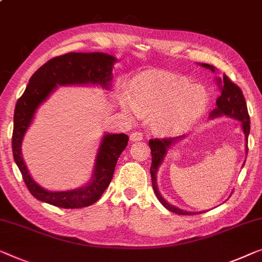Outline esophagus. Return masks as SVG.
<instances>
[{"label": "esophagus", "mask_w": 262, "mask_h": 262, "mask_svg": "<svg viewBox=\"0 0 262 262\" xmlns=\"http://www.w3.org/2000/svg\"><path fill=\"white\" fill-rule=\"evenodd\" d=\"M143 139V134L140 131H136L132 132L130 135V140L131 142H139V140Z\"/></svg>", "instance_id": "obj_1"}]
</instances>
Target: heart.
Returning <instances> with one entry per match:
<instances>
[{
    "instance_id": "heart-1",
    "label": "heart",
    "mask_w": 262,
    "mask_h": 262,
    "mask_svg": "<svg viewBox=\"0 0 262 262\" xmlns=\"http://www.w3.org/2000/svg\"><path fill=\"white\" fill-rule=\"evenodd\" d=\"M130 100L122 106L130 117L151 116V126L158 134H177L200 116L208 103L204 87L190 85L172 74H145L131 86Z\"/></svg>"
}]
</instances>
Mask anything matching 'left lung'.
Wrapping results in <instances>:
<instances>
[{"label":"left lung","instance_id":"obj_1","mask_svg":"<svg viewBox=\"0 0 262 262\" xmlns=\"http://www.w3.org/2000/svg\"><path fill=\"white\" fill-rule=\"evenodd\" d=\"M203 67L209 68V70L214 71V67L208 65V63H202ZM220 84H221V93L216 99V105H217V108H215L213 112H211L210 117H219L222 115L233 117L235 119H238L242 122V130L245 132L246 136V142L248 139L249 130H251V125H249V115L247 110V104H246L244 93L240 87L236 84L230 80V79L227 77L226 74H223V80L220 79ZM181 137L177 138H154L149 140V145L151 149V168H150V173H151V181H152V188L155 194H156L157 199L159 200L163 206H164L166 209L172 211V213L178 214V215H194V214H201V213H192V211H184L182 209H178V208L169 204L166 201L163 199L157 190L156 185V173L158 170V166L161 164L163 158H164V155L166 154V150L169 149L170 145L173 142ZM248 147V146H246ZM246 152H248V149H246Z\"/></svg>","mask_w":262,"mask_h":262}]
</instances>
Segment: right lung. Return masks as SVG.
<instances>
[{
  "label": "right lung",
  "instance_id": "right-lung-1",
  "mask_svg": "<svg viewBox=\"0 0 262 262\" xmlns=\"http://www.w3.org/2000/svg\"><path fill=\"white\" fill-rule=\"evenodd\" d=\"M115 62V56L104 53H67L48 60L29 79L15 106L11 146L22 178L35 199L65 209H79L97 202L111 183L118 158L127 145V135H106L98 151L92 182L85 188L60 192L45 190L32 180L21 157V143L37 106L46 100L56 85L99 84L107 87Z\"/></svg>",
  "mask_w": 262,
  "mask_h": 262
}]
</instances>
